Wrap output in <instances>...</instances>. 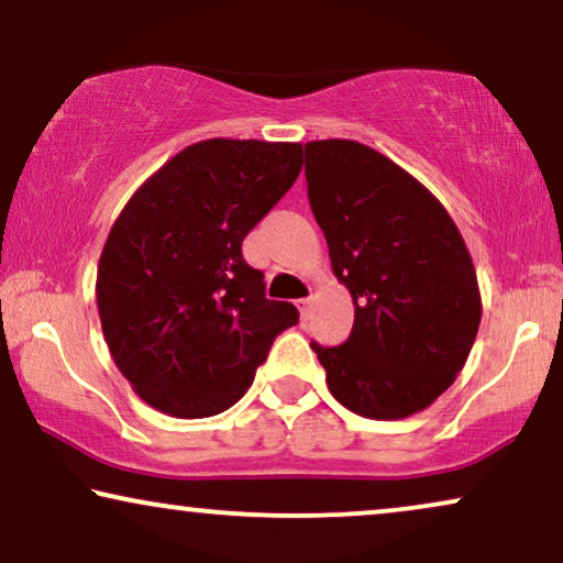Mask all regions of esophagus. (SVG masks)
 Here are the masks:
<instances>
[{
  "label": "esophagus",
  "instance_id": "esophagus-1",
  "mask_svg": "<svg viewBox=\"0 0 563 563\" xmlns=\"http://www.w3.org/2000/svg\"><path fill=\"white\" fill-rule=\"evenodd\" d=\"M297 307H299V312H302V318L307 320V318H310V307H312V299H310V297H305V299H297Z\"/></svg>",
  "mask_w": 563,
  "mask_h": 563
}]
</instances>
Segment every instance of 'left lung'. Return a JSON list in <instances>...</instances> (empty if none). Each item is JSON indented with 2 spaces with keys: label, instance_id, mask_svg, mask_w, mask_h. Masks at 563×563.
I'll return each mask as SVG.
<instances>
[{
  "label": "left lung",
  "instance_id": "obj_1",
  "mask_svg": "<svg viewBox=\"0 0 563 563\" xmlns=\"http://www.w3.org/2000/svg\"><path fill=\"white\" fill-rule=\"evenodd\" d=\"M305 174L330 266L356 307L349 341L312 343L330 395L361 418H410L451 387L479 330L464 238L412 174L364 143H305Z\"/></svg>",
  "mask_w": 563,
  "mask_h": 563
}]
</instances>
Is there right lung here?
<instances>
[{
  "mask_svg": "<svg viewBox=\"0 0 563 563\" xmlns=\"http://www.w3.org/2000/svg\"><path fill=\"white\" fill-rule=\"evenodd\" d=\"M302 172V143L210 137L176 153L128 199L97 266L114 364L172 418L225 412L299 320L264 295L243 238Z\"/></svg>",
  "mask_w": 563,
  "mask_h": 563,
  "instance_id": "add662e5",
  "label": "right lung"
}]
</instances>
